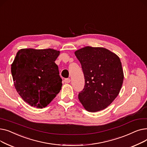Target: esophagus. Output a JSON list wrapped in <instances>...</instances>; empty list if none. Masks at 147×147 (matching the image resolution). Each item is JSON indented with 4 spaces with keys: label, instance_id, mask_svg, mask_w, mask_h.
I'll return each instance as SVG.
<instances>
[{
    "label": "esophagus",
    "instance_id": "34e87169",
    "mask_svg": "<svg viewBox=\"0 0 147 147\" xmlns=\"http://www.w3.org/2000/svg\"><path fill=\"white\" fill-rule=\"evenodd\" d=\"M64 82H65V83H69V82H70V79H69V78L65 79H64Z\"/></svg>",
    "mask_w": 147,
    "mask_h": 147
}]
</instances>
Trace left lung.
I'll list each match as a JSON object with an SVG mask.
<instances>
[{
	"label": "left lung",
	"instance_id": "8db88e82",
	"mask_svg": "<svg viewBox=\"0 0 147 147\" xmlns=\"http://www.w3.org/2000/svg\"><path fill=\"white\" fill-rule=\"evenodd\" d=\"M74 53L85 80L78 95L80 102L89 112L106 109L117 96L123 84L124 74L119 57L105 48L91 46Z\"/></svg>",
	"mask_w": 147,
	"mask_h": 147
}]
</instances>
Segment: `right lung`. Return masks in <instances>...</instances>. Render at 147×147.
Instances as JSON below:
<instances>
[{
    "mask_svg": "<svg viewBox=\"0 0 147 147\" xmlns=\"http://www.w3.org/2000/svg\"><path fill=\"white\" fill-rule=\"evenodd\" d=\"M59 51L52 49L20 50L11 65L18 94L30 105L42 109L59 93L63 84L55 61Z\"/></svg>",
    "mask_w": 147,
    "mask_h": 147,
    "instance_id": "1",
    "label": "right lung"
}]
</instances>
